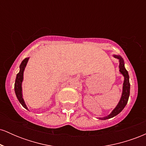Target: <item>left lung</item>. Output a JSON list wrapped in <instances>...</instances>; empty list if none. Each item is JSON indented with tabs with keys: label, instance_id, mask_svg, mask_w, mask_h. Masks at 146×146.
Listing matches in <instances>:
<instances>
[{
	"label": "left lung",
	"instance_id": "left-lung-1",
	"mask_svg": "<svg viewBox=\"0 0 146 146\" xmlns=\"http://www.w3.org/2000/svg\"><path fill=\"white\" fill-rule=\"evenodd\" d=\"M115 58L119 60V69L120 74H121L123 76V86H122V93L121 98H120L119 101L117 105L115 106V108L112 110V112L109 115L107 116L103 117H99V119L100 120H106L108 119L113 118L115 117L116 115L119 114L123 110V108H125V105L127 104L128 101L129 96H130V82H129V75L127 70L125 68V63L124 60L121 58L119 55H113V56Z\"/></svg>",
	"mask_w": 146,
	"mask_h": 146
}]
</instances>
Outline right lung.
Masks as SVG:
<instances>
[{
	"label": "right lung",
	"mask_w": 146,
	"mask_h": 146,
	"mask_svg": "<svg viewBox=\"0 0 146 146\" xmlns=\"http://www.w3.org/2000/svg\"><path fill=\"white\" fill-rule=\"evenodd\" d=\"M29 58H26L25 60H23L21 65H20V71L19 73L16 75V81H15V85H14V90L15 93H16V97H17L18 101L21 104V105L25 108V109L28 110L27 106L25 102L23 99V79H24V71L25 68H26L27 64L28 61H29Z\"/></svg>",
	"instance_id": "obj_1"
}]
</instances>
